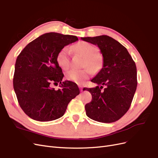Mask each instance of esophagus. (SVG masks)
<instances>
[{"label":"esophagus","mask_w":158,"mask_h":158,"mask_svg":"<svg viewBox=\"0 0 158 158\" xmlns=\"http://www.w3.org/2000/svg\"><path fill=\"white\" fill-rule=\"evenodd\" d=\"M79 88H80V91H81V92H82V88H83V87L82 86V85H79Z\"/></svg>","instance_id":"1"}]
</instances>
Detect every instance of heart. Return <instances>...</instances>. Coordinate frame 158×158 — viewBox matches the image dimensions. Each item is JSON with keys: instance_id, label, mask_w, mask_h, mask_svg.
<instances>
[{"instance_id": "1", "label": "heart", "mask_w": 158, "mask_h": 158, "mask_svg": "<svg viewBox=\"0 0 158 158\" xmlns=\"http://www.w3.org/2000/svg\"><path fill=\"white\" fill-rule=\"evenodd\" d=\"M74 49L77 53L85 57L84 63V67L89 68L82 70L71 69L66 73L68 80L77 84H82L89 78L91 71L96 72L102 67L103 59L98 53V49L96 47L85 41H81L74 46ZM70 50L67 47L62 49L56 56V61L60 67L66 70L70 66Z\"/></svg>"}]
</instances>
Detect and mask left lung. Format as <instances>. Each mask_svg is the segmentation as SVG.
I'll use <instances>...</instances> for the list:
<instances>
[{
	"mask_svg": "<svg viewBox=\"0 0 158 158\" xmlns=\"http://www.w3.org/2000/svg\"><path fill=\"white\" fill-rule=\"evenodd\" d=\"M81 39L98 45L103 57V68L91 80L98 85L84 88L92 96V102L85 104V113L95 121L115 122L131 107L137 87L136 64L125 47L111 37ZM103 86L105 88L102 90Z\"/></svg>",
	"mask_w": 158,
	"mask_h": 158,
	"instance_id": "obj_1",
	"label": "left lung"
}]
</instances>
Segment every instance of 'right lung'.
Returning a JSON list of instances; mask_svg holds the SVG:
<instances>
[{
	"label": "right lung",
	"mask_w": 158,
	"mask_h": 158,
	"mask_svg": "<svg viewBox=\"0 0 158 158\" xmlns=\"http://www.w3.org/2000/svg\"><path fill=\"white\" fill-rule=\"evenodd\" d=\"M74 35L51 32L28 44L17 57L13 85L20 107L38 121H51L63 116L69 102L80 94L78 85L64 77L56 61L59 52L76 41ZM60 83L61 88H51Z\"/></svg>",
	"instance_id": "obj_1"
}]
</instances>
